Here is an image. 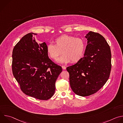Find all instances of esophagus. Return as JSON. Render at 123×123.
Listing matches in <instances>:
<instances>
[{"label":"esophagus","mask_w":123,"mask_h":123,"mask_svg":"<svg viewBox=\"0 0 123 123\" xmlns=\"http://www.w3.org/2000/svg\"><path fill=\"white\" fill-rule=\"evenodd\" d=\"M62 68L63 69H66V67L65 66H62Z\"/></svg>","instance_id":"34e87169"}]
</instances>
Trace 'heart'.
<instances>
[{
  "label": "heart",
  "instance_id": "obj_1",
  "mask_svg": "<svg viewBox=\"0 0 123 123\" xmlns=\"http://www.w3.org/2000/svg\"><path fill=\"white\" fill-rule=\"evenodd\" d=\"M54 42L55 45L49 44L47 46V52L54 60L62 52L63 55L56 60L57 62L68 63L71 61L72 63H75L83 57L85 43L82 39L64 34L56 38Z\"/></svg>",
  "mask_w": 123,
  "mask_h": 123
}]
</instances>
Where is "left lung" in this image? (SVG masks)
<instances>
[{
    "mask_svg": "<svg viewBox=\"0 0 123 123\" xmlns=\"http://www.w3.org/2000/svg\"><path fill=\"white\" fill-rule=\"evenodd\" d=\"M87 45L84 56L67 68L73 91L81 96L93 94L108 81L111 71L110 47L100 34L90 31L85 37Z\"/></svg>",
    "mask_w": 123,
    "mask_h": 123,
    "instance_id": "1",
    "label": "left lung"
}]
</instances>
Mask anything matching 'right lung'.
Segmentation results:
<instances>
[{"label": "right lung", "mask_w": 123, "mask_h": 123, "mask_svg": "<svg viewBox=\"0 0 123 123\" xmlns=\"http://www.w3.org/2000/svg\"><path fill=\"white\" fill-rule=\"evenodd\" d=\"M33 35L26 34L13 48L12 74L25 94L47 100L54 94L62 69L49 58L46 43L38 44Z\"/></svg>", "instance_id": "1"}]
</instances>
